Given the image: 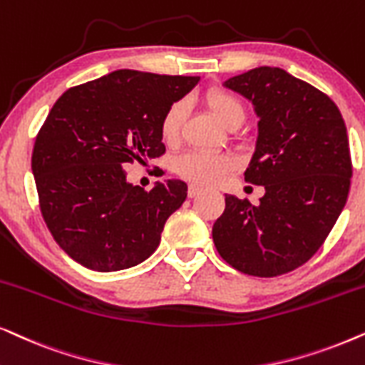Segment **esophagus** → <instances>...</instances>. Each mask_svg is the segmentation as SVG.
Returning a JSON list of instances; mask_svg holds the SVG:
<instances>
[{
    "label": "esophagus",
    "instance_id": "esophagus-1",
    "mask_svg": "<svg viewBox=\"0 0 365 365\" xmlns=\"http://www.w3.org/2000/svg\"><path fill=\"white\" fill-rule=\"evenodd\" d=\"M202 191V189L200 186H196V184H189L187 187V196L189 197H196L197 194H200Z\"/></svg>",
    "mask_w": 365,
    "mask_h": 365
}]
</instances>
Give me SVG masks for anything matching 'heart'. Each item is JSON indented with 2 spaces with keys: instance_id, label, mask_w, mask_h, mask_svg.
Masks as SVG:
<instances>
[{
  "instance_id": "heart-1",
  "label": "heart",
  "mask_w": 365,
  "mask_h": 365,
  "mask_svg": "<svg viewBox=\"0 0 365 365\" xmlns=\"http://www.w3.org/2000/svg\"><path fill=\"white\" fill-rule=\"evenodd\" d=\"M206 106L215 113V117L226 127L241 125L245 120V106L233 93L226 90L212 88L205 96ZM186 117V106L184 102H174L164 113L160 120V134L168 142L178 140L181 134V127ZM176 173L182 179L196 184H212L217 182L226 173L235 168V159L225 154L201 153V150H191L178 158Z\"/></svg>"
}]
</instances>
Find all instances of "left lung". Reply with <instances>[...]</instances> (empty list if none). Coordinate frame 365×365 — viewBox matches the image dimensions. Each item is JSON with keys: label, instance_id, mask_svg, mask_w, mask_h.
Instances as JSON below:
<instances>
[{"label": "left lung", "instance_id": "left-lung-1", "mask_svg": "<svg viewBox=\"0 0 365 365\" xmlns=\"http://www.w3.org/2000/svg\"><path fill=\"white\" fill-rule=\"evenodd\" d=\"M223 85L248 98L259 119L245 179L264 194L258 205L226 194L212 241L238 272L283 275L314 257L344 210L352 178L347 127L324 92L283 68L258 67Z\"/></svg>", "mask_w": 365, "mask_h": 365}]
</instances>
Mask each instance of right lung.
<instances>
[{
    "label": "right lung",
    "mask_w": 365,
    "mask_h": 365,
    "mask_svg": "<svg viewBox=\"0 0 365 365\" xmlns=\"http://www.w3.org/2000/svg\"><path fill=\"white\" fill-rule=\"evenodd\" d=\"M200 77L115 70L68 88L38 132L31 155L38 200L51 236L70 258L96 272L148 259L187 186L179 179L150 191L125 168L165 153L160 120Z\"/></svg>",
    "instance_id": "1"
}]
</instances>
